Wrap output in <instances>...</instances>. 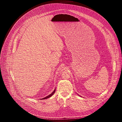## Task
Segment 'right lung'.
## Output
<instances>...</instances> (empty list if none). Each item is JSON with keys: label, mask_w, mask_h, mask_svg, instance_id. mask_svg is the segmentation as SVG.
Segmentation results:
<instances>
[{"label": "right lung", "mask_w": 122, "mask_h": 122, "mask_svg": "<svg viewBox=\"0 0 122 122\" xmlns=\"http://www.w3.org/2000/svg\"><path fill=\"white\" fill-rule=\"evenodd\" d=\"M55 90H56V89H55V90H54V91H53L52 93H51V94H50L49 95H48V96H46V97H45V98H42V99H41V100H42V99H47V98H50V97L52 96L53 95V94L55 93V91H56Z\"/></svg>", "instance_id": "1"}]
</instances>
